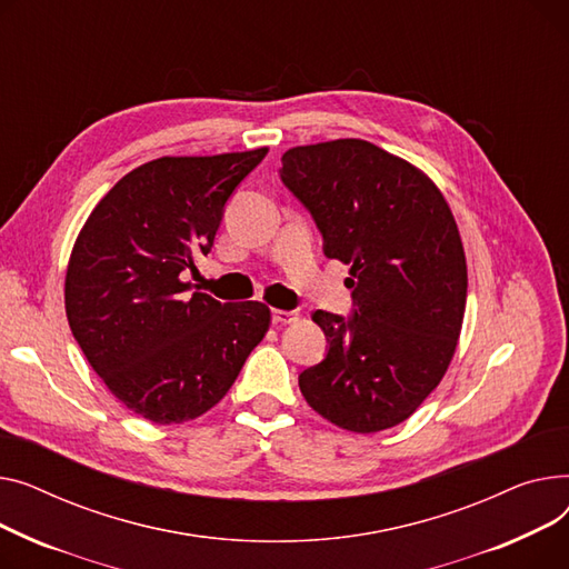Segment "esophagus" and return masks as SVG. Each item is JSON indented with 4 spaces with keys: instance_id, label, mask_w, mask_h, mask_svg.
Here are the masks:
<instances>
[{
    "instance_id": "obj_1",
    "label": "esophagus",
    "mask_w": 569,
    "mask_h": 569,
    "mask_svg": "<svg viewBox=\"0 0 569 569\" xmlns=\"http://www.w3.org/2000/svg\"><path fill=\"white\" fill-rule=\"evenodd\" d=\"M298 321V312L293 310H273V323H293Z\"/></svg>"
}]
</instances>
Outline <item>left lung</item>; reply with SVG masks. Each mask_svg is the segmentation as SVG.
I'll list each match as a JSON object with an SVG mask.
<instances>
[{"label":"left lung","instance_id":"1","mask_svg":"<svg viewBox=\"0 0 569 569\" xmlns=\"http://www.w3.org/2000/svg\"><path fill=\"white\" fill-rule=\"evenodd\" d=\"M282 183L306 204L323 252L349 263V319L317 310L326 358L300 372L328 422L375 433L405 422L448 372L466 310V254L443 192L365 140L293 147Z\"/></svg>","mask_w":569,"mask_h":569}]
</instances>
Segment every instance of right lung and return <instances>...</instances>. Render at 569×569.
Here are the masks:
<instances>
[{
	"label": "right lung",
	"mask_w": 569,
	"mask_h": 569,
	"mask_svg": "<svg viewBox=\"0 0 569 569\" xmlns=\"http://www.w3.org/2000/svg\"><path fill=\"white\" fill-rule=\"evenodd\" d=\"M266 153L144 162L78 233L63 284L73 338L119 402L156 425L213 409L271 326L259 300L220 303L181 280L209 254L227 199Z\"/></svg>",
	"instance_id": "obj_1"
}]
</instances>
